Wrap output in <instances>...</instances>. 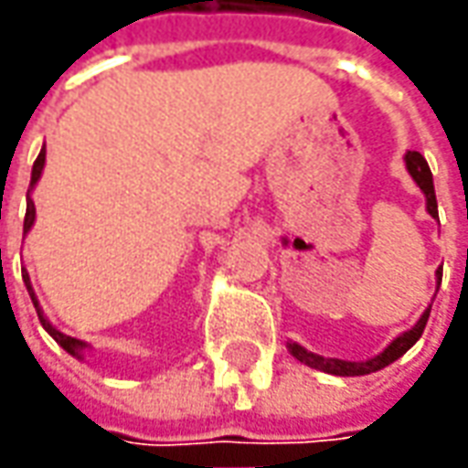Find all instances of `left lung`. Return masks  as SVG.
I'll return each instance as SVG.
<instances>
[{"label": "left lung", "mask_w": 468, "mask_h": 468, "mask_svg": "<svg viewBox=\"0 0 468 468\" xmlns=\"http://www.w3.org/2000/svg\"><path fill=\"white\" fill-rule=\"evenodd\" d=\"M405 164H408V171L412 179L418 181V186L425 194V202H428V212L438 218V202H435V189H433V174H431V166H428V161L422 158L418 151H410L405 155ZM438 279H441V269H438ZM441 284V282H438ZM428 317H431V307L422 313V317L418 320V325L408 330V333H402L399 338H394L379 356H374V358H368V361H341V358H323V356H314L310 351H304L302 346L297 343H289V351L292 356L302 361V364H307V367L320 368V371H325V374H335V377H364V374H371V371H379V368L389 367L392 361H397L399 356H405L418 343V338L422 335V330L428 325Z\"/></svg>", "instance_id": "left-lung-1"}]
</instances>
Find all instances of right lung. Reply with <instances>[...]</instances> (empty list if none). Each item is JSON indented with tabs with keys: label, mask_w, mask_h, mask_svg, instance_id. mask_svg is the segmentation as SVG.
<instances>
[{
	"label": "right lung",
	"mask_w": 468,
	"mask_h": 468,
	"mask_svg": "<svg viewBox=\"0 0 468 468\" xmlns=\"http://www.w3.org/2000/svg\"><path fill=\"white\" fill-rule=\"evenodd\" d=\"M43 166H46V151H40V155L35 158L33 179H30V189H33V186H35V181L40 179V171H43ZM33 222H35V205H33V199L27 197V212H25V225H22V230L27 233V230L33 228ZM22 282H25V287H27V292H30V300H33L35 310H37V317H40V325L46 327L48 333L53 335V341L58 343L63 351H69V354L76 356V358H81V356H84V348H87V341H79V338H71V335H63L60 330H56V327L50 325L46 317H43V313H40V307H37V300H35V292H33V287H30V276L22 274Z\"/></svg>",
	"instance_id": "right-lung-1"
}]
</instances>
